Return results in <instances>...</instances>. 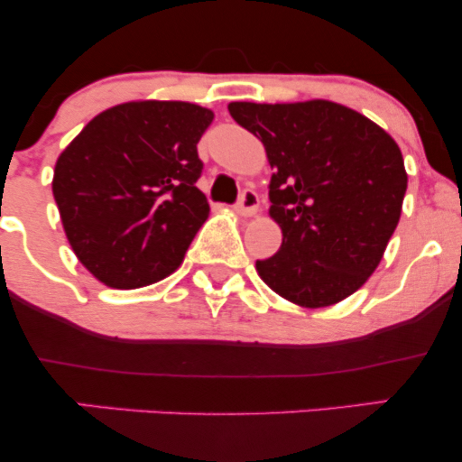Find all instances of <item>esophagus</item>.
Listing matches in <instances>:
<instances>
[{"mask_svg": "<svg viewBox=\"0 0 462 462\" xmlns=\"http://www.w3.org/2000/svg\"><path fill=\"white\" fill-rule=\"evenodd\" d=\"M258 206H261V199H258V195L254 193L252 189H245L241 193V198H238L236 213L243 215V217H252V215L258 213Z\"/></svg>", "mask_w": 462, "mask_h": 462, "instance_id": "1", "label": "esophagus"}]
</instances>
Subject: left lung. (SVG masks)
<instances>
[{
    "mask_svg": "<svg viewBox=\"0 0 462 462\" xmlns=\"http://www.w3.org/2000/svg\"><path fill=\"white\" fill-rule=\"evenodd\" d=\"M272 164L269 217L282 245L256 272L280 298L323 309L349 298L384 256L408 187L389 132L347 106L227 104Z\"/></svg>",
    "mask_w": 462,
    "mask_h": 462,
    "instance_id": "left-lung-1",
    "label": "left lung"
}]
</instances>
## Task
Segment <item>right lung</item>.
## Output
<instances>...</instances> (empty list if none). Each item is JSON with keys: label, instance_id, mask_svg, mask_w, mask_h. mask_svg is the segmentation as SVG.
Listing matches in <instances>:
<instances>
[{"label": "right lung", "instance_id": "add662e5", "mask_svg": "<svg viewBox=\"0 0 462 462\" xmlns=\"http://www.w3.org/2000/svg\"><path fill=\"white\" fill-rule=\"evenodd\" d=\"M215 113L141 99L93 116L65 147L51 190L78 261L110 289L171 275L208 219L198 143Z\"/></svg>", "mask_w": 462, "mask_h": 462}]
</instances>
